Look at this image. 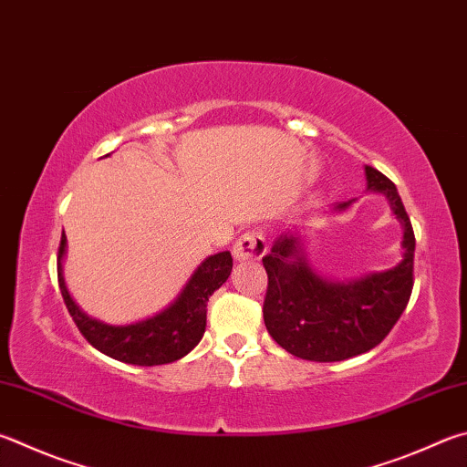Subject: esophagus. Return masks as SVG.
<instances>
[{"mask_svg":"<svg viewBox=\"0 0 467 467\" xmlns=\"http://www.w3.org/2000/svg\"><path fill=\"white\" fill-rule=\"evenodd\" d=\"M265 253H267V239L263 231L244 233L233 247V255L239 261H257L265 255Z\"/></svg>","mask_w":467,"mask_h":467,"instance_id":"esophagus-1","label":"esophagus"}]
</instances>
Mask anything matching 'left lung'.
I'll return each instance as SVG.
<instances>
[{
    "label": "left lung",
    "instance_id": "obj_1",
    "mask_svg": "<svg viewBox=\"0 0 467 467\" xmlns=\"http://www.w3.org/2000/svg\"><path fill=\"white\" fill-rule=\"evenodd\" d=\"M368 188L386 193L404 224V259L396 267L333 284L308 267L298 236L282 234L263 257L267 292L263 320L274 341L308 361H343L378 347L400 318L414 285V231L400 193L388 177L366 167ZM343 202L337 208H347Z\"/></svg>",
    "mask_w": 467,
    "mask_h": 467
}]
</instances>
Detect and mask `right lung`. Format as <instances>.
I'll return each mask as SVG.
<instances>
[{"instance_id":"add662e5","label":"right lung","mask_w":467,"mask_h":467,"mask_svg":"<svg viewBox=\"0 0 467 467\" xmlns=\"http://www.w3.org/2000/svg\"><path fill=\"white\" fill-rule=\"evenodd\" d=\"M65 233L61 236L57 255V275L65 306L69 310L79 333L86 337L89 345L108 358L132 363V366H163L182 359L200 343L206 330V306L208 298L223 285L233 271V255L228 251L208 257L193 271L171 306L149 320L137 322L129 327H112L93 320L75 306L69 292H67L61 275V259L65 255Z\"/></svg>"}]
</instances>
